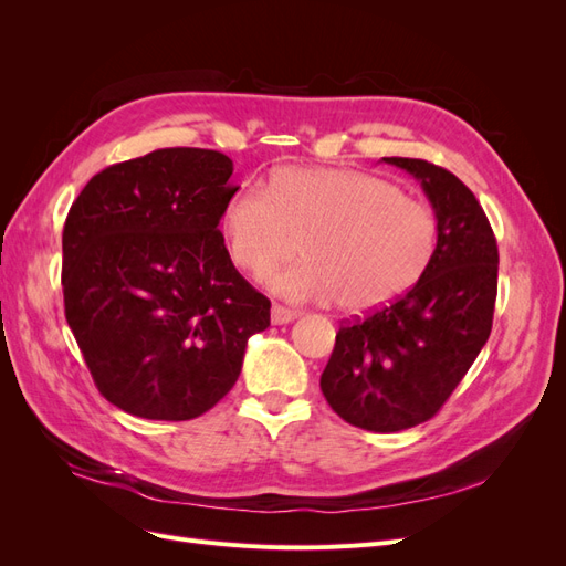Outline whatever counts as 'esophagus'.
I'll return each instance as SVG.
<instances>
[{"instance_id": "1", "label": "esophagus", "mask_w": 566, "mask_h": 566, "mask_svg": "<svg viewBox=\"0 0 566 566\" xmlns=\"http://www.w3.org/2000/svg\"><path fill=\"white\" fill-rule=\"evenodd\" d=\"M302 314L297 310H290V306L283 304H273L271 306V323L273 325H285V323H293L295 318H300Z\"/></svg>"}]
</instances>
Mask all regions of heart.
I'll return each mask as SVG.
<instances>
[{
  "mask_svg": "<svg viewBox=\"0 0 566 566\" xmlns=\"http://www.w3.org/2000/svg\"><path fill=\"white\" fill-rule=\"evenodd\" d=\"M231 262L269 273L271 293L300 302H333L342 312L380 310L408 293L430 269L439 224L432 208L397 186L342 167H283L266 191L238 188L221 208Z\"/></svg>",
  "mask_w": 566,
  "mask_h": 566,
  "instance_id": "1",
  "label": "heart"
}]
</instances>
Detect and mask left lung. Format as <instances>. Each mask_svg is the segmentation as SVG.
Masks as SVG:
<instances>
[{"mask_svg": "<svg viewBox=\"0 0 566 566\" xmlns=\"http://www.w3.org/2000/svg\"><path fill=\"white\" fill-rule=\"evenodd\" d=\"M430 200L437 254L403 297L342 325L321 391L335 413L368 432L430 420L486 345L499 290V245L482 205L449 169L382 158Z\"/></svg>", "mask_w": 566, "mask_h": 566, "instance_id": "8db88e82", "label": "left lung"}]
</instances>
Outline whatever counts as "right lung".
Masks as SVG:
<instances>
[{
	"instance_id": "add662e5",
	"label": "right lung",
	"mask_w": 566,
	"mask_h": 566,
	"mask_svg": "<svg viewBox=\"0 0 566 566\" xmlns=\"http://www.w3.org/2000/svg\"><path fill=\"white\" fill-rule=\"evenodd\" d=\"M233 163L160 148L90 179L63 227L65 318L104 397L146 420L224 399L271 302L235 271L221 208Z\"/></svg>"
}]
</instances>
